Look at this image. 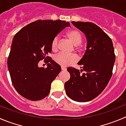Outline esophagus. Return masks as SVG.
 Here are the masks:
<instances>
[{"mask_svg": "<svg viewBox=\"0 0 126 126\" xmlns=\"http://www.w3.org/2000/svg\"><path fill=\"white\" fill-rule=\"evenodd\" d=\"M61 70H62V71H65V70H67V69L65 67H61Z\"/></svg>", "mask_w": 126, "mask_h": 126, "instance_id": "esophagus-1", "label": "esophagus"}]
</instances>
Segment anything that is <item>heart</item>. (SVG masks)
Returning <instances> with one entry per match:
<instances>
[{"label":"heart","instance_id":"obj_1","mask_svg":"<svg viewBox=\"0 0 126 126\" xmlns=\"http://www.w3.org/2000/svg\"><path fill=\"white\" fill-rule=\"evenodd\" d=\"M67 36L70 41L75 46L79 45L82 42L81 34L79 31L76 30H72L68 32L67 33ZM59 41V38L58 36H56V37H54L51 43V48L52 51H55L57 49ZM54 59L57 64L62 66L66 67L75 62L77 59V57L74 54H67L64 52H60L54 56Z\"/></svg>","mask_w":126,"mask_h":126}]
</instances>
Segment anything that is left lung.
<instances>
[{
	"instance_id": "obj_1",
	"label": "left lung",
	"mask_w": 126,
	"mask_h": 126,
	"mask_svg": "<svg viewBox=\"0 0 126 126\" xmlns=\"http://www.w3.org/2000/svg\"><path fill=\"white\" fill-rule=\"evenodd\" d=\"M84 33L87 49L78 64L80 71L67 68L70 78L64 84L67 95L78 102H87L98 96L107 86L111 76L116 56L112 40L102 29L90 22L72 21ZM84 71L81 74L80 72Z\"/></svg>"
}]
</instances>
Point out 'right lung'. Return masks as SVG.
Masks as SVG:
<instances>
[{
    "mask_svg": "<svg viewBox=\"0 0 126 126\" xmlns=\"http://www.w3.org/2000/svg\"><path fill=\"white\" fill-rule=\"evenodd\" d=\"M70 23L63 20H38L21 28L13 38L8 69L16 92L24 98L38 101L47 96L52 82L61 70V65L47 56L51 43ZM45 58L46 68L38 66Z\"/></svg>",
    "mask_w": 126,
    "mask_h": 126,
    "instance_id": "right-lung-1",
    "label": "right lung"
}]
</instances>
